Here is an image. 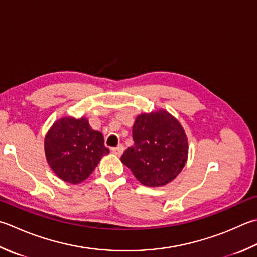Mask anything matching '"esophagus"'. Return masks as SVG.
<instances>
[{"label": "esophagus", "instance_id": "obj_1", "mask_svg": "<svg viewBox=\"0 0 257 257\" xmlns=\"http://www.w3.org/2000/svg\"><path fill=\"white\" fill-rule=\"evenodd\" d=\"M111 150H112V153H113L114 155L120 156V155H121V154L123 153V146H122L121 144H120V145H118V146H117V147L112 148Z\"/></svg>", "mask_w": 257, "mask_h": 257}]
</instances>
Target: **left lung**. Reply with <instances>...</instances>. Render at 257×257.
<instances>
[{"mask_svg": "<svg viewBox=\"0 0 257 257\" xmlns=\"http://www.w3.org/2000/svg\"><path fill=\"white\" fill-rule=\"evenodd\" d=\"M134 145L121 163L148 187L165 186L177 177L188 157V142L179 121L166 110L142 113L133 127Z\"/></svg>", "mask_w": 257, "mask_h": 257, "instance_id": "obj_1", "label": "left lung"}]
</instances>
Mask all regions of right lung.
I'll return each mask as SVG.
<instances>
[{
  "label": "right lung",
  "mask_w": 257,
  "mask_h": 257,
  "mask_svg": "<svg viewBox=\"0 0 257 257\" xmlns=\"http://www.w3.org/2000/svg\"><path fill=\"white\" fill-rule=\"evenodd\" d=\"M44 152L54 174L75 185L89 177L109 149L102 134L90 127L87 118L64 117L55 121L45 136Z\"/></svg>",
  "instance_id": "right-lung-1"
}]
</instances>
